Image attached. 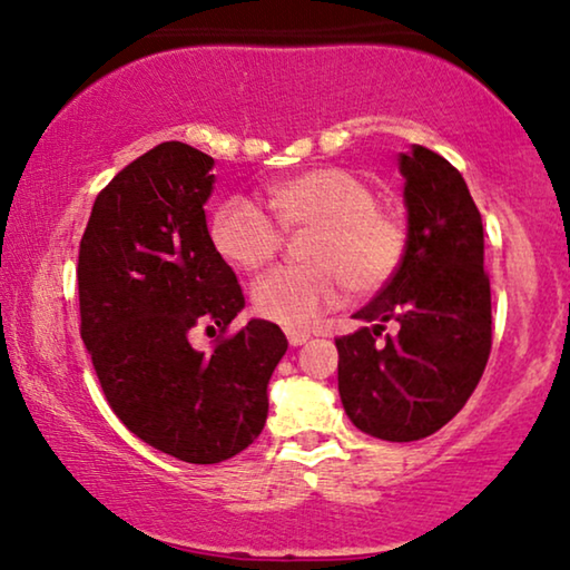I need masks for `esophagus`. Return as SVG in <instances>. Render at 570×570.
<instances>
[{"instance_id": "obj_1", "label": "esophagus", "mask_w": 570, "mask_h": 570, "mask_svg": "<svg viewBox=\"0 0 570 570\" xmlns=\"http://www.w3.org/2000/svg\"><path fill=\"white\" fill-rule=\"evenodd\" d=\"M284 333H286V338H288V343H292V346H302V343L309 341V333L302 331V327H286Z\"/></svg>"}]
</instances>
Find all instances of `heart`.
<instances>
[{
    "instance_id": "heart-1",
    "label": "heart",
    "mask_w": 570,
    "mask_h": 570,
    "mask_svg": "<svg viewBox=\"0 0 570 570\" xmlns=\"http://www.w3.org/2000/svg\"><path fill=\"white\" fill-rule=\"evenodd\" d=\"M268 208L276 223L247 198H229L212 216L214 250L245 274L266 268L284 245V232L309 229L304 266L271 271L253 286V307L282 325H309L335 307L348 284L374 294L405 258L403 219L376 204L372 183L346 167H312L271 183Z\"/></svg>"
}]
</instances>
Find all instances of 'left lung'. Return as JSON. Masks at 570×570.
<instances>
[{"mask_svg": "<svg viewBox=\"0 0 570 570\" xmlns=\"http://www.w3.org/2000/svg\"><path fill=\"white\" fill-rule=\"evenodd\" d=\"M407 247L397 274L356 312L368 327L335 338L346 415L384 442L426 439L475 392L491 356V282L483 219L442 155H400ZM392 324L390 336L383 327Z\"/></svg>", "mask_w": 570, "mask_h": 570, "instance_id": "1", "label": "left lung"}]
</instances>
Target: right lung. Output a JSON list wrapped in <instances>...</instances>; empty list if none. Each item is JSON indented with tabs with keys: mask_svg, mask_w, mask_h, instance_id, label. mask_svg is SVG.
<instances>
[{
	"mask_svg": "<svg viewBox=\"0 0 570 570\" xmlns=\"http://www.w3.org/2000/svg\"><path fill=\"white\" fill-rule=\"evenodd\" d=\"M214 159L163 141L95 198L79 243V333L108 405L159 452L216 464L250 446L268 415V380L286 335L268 320L227 327L243 288L206 227ZM220 331L212 355L189 346Z\"/></svg>",
	"mask_w": 570,
	"mask_h": 570,
	"instance_id": "obj_1",
	"label": "right lung"
}]
</instances>
